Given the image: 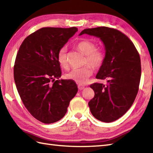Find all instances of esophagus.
<instances>
[{
	"instance_id": "34e87169",
	"label": "esophagus",
	"mask_w": 153,
	"mask_h": 153,
	"mask_svg": "<svg viewBox=\"0 0 153 153\" xmlns=\"http://www.w3.org/2000/svg\"><path fill=\"white\" fill-rule=\"evenodd\" d=\"M84 85H81V84H79L78 85V89H79V90H82V89H84Z\"/></svg>"
}]
</instances>
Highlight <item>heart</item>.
I'll return each instance as SVG.
<instances>
[{"label":"heart","mask_w":153,"mask_h":153,"mask_svg":"<svg viewBox=\"0 0 153 153\" xmlns=\"http://www.w3.org/2000/svg\"><path fill=\"white\" fill-rule=\"evenodd\" d=\"M76 47L79 51L85 55L84 64H89L82 68H76L68 72L66 77L68 79L79 84L85 83L93 74L91 66L94 69H99L101 67L105 60V54L100 48H96V45L89 40H82L76 45ZM58 61L60 66L66 68L68 65L67 47H62L57 54ZM90 66H89V65Z\"/></svg>","instance_id":"1"}]
</instances>
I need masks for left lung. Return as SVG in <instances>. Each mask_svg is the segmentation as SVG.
Here are the masks:
<instances>
[{"label":"left lung","instance_id":"8db88e82","mask_svg":"<svg viewBox=\"0 0 153 153\" xmlns=\"http://www.w3.org/2000/svg\"><path fill=\"white\" fill-rule=\"evenodd\" d=\"M100 39L105 47V60L96 78L106 84L90 85L95 96L89 102L91 112L97 120L112 122L122 117L134 103L138 93L141 67L139 53L128 36L116 29L98 27L83 30Z\"/></svg>","mask_w":153,"mask_h":153}]
</instances>
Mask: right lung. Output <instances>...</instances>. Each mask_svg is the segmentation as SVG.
<instances>
[{
	"instance_id": "obj_1",
	"label": "right lung",
	"mask_w": 153,
	"mask_h": 153,
	"mask_svg": "<svg viewBox=\"0 0 153 153\" xmlns=\"http://www.w3.org/2000/svg\"><path fill=\"white\" fill-rule=\"evenodd\" d=\"M77 28L43 27L22 42L14 66L19 97L31 114L45 123H54L66 114L77 92L74 81L58 79L62 71L57 54Z\"/></svg>"
}]
</instances>
